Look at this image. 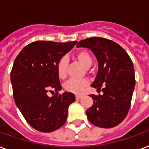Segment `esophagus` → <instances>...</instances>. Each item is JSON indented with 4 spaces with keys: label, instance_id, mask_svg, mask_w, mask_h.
<instances>
[{
    "label": "esophagus",
    "instance_id": "obj_1",
    "mask_svg": "<svg viewBox=\"0 0 149 149\" xmlns=\"http://www.w3.org/2000/svg\"><path fill=\"white\" fill-rule=\"evenodd\" d=\"M81 98H83L82 95H76V99L77 100H80Z\"/></svg>",
    "mask_w": 149,
    "mask_h": 149
}]
</instances>
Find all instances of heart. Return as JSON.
Returning <instances> with one entry per match:
<instances>
[{
	"label": "heart",
	"instance_id": "obj_1",
	"mask_svg": "<svg viewBox=\"0 0 149 149\" xmlns=\"http://www.w3.org/2000/svg\"><path fill=\"white\" fill-rule=\"evenodd\" d=\"M79 63L84 65L86 69H88L93 63V59L91 54L87 51H80L76 56ZM68 65V58L63 57L58 60L56 65V71L59 78H64L66 75V69ZM88 85V81L86 79H70L64 84V88L65 91L72 92L74 93H81L84 88Z\"/></svg>",
	"mask_w": 149,
	"mask_h": 149
}]
</instances>
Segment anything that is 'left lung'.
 <instances>
[{"label":"left lung","instance_id":"8db88e82","mask_svg":"<svg viewBox=\"0 0 149 149\" xmlns=\"http://www.w3.org/2000/svg\"><path fill=\"white\" fill-rule=\"evenodd\" d=\"M77 48H88L98 62V72L91 86L103 94H91L93 100L86 111L89 121L97 127L109 128L123 121L129 111L135 86L132 59L121 46L104 38L79 41Z\"/></svg>","mask_w":149,"mask_h":149}]
</instances>
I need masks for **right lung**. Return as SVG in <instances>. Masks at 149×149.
<instances>
[{
	"instance_id": "add662e5",
	"label": "right lung",
	"mask_w": 149,
	"mask_h": 149,
	"mask_svg": "<svg viewBox=\"0 0 149 149\" xmlns=\"http://www.w3.org/2000/svg\"><path fill=\"white\" fill-rule=\"evenodd\" d=\"M77 42L36 41L23 48L14 62L10 81L15 104L37 131L52 132L66 121L68 107L75 101V95L70 92L58 94L62 86L56 65ZM48 91L56 93L49 98Z\"/></svg>"
}]
</instances>
